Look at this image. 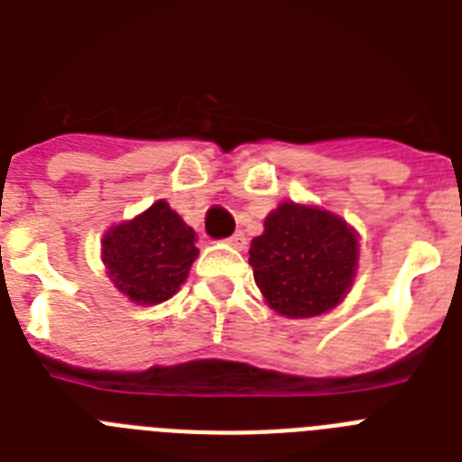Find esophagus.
Wrapping results in <instances>:
<instances>
[{
	"mask_svg": "<svg viewBox=\"0 0 462 462\" xmlns=\"http://www.w3.org/2000/svg\"><path fill=\"white\" fill-rule=\"evenodd\" d=\"M227 245L235 246V249H245V246H246V235L242 230L235 232L232 237H227Z\"/></svg>",
	"mask_w": 462,
	"mask_h": 462,
	"instance_id": "34e87169",
	"label": "esophagus"
}]
</instances>
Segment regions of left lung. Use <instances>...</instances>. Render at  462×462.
Wrapping results in <instances>:
<instances>
[{
  "instance_id": "1",
  "label": "left lung",
  "mask_w": 462,
  "mask_h": 462,
  "mask_svg": "<svg viewBox=\"0 0 462 462\" xmlns=\"http://www.w3.org/2000/svg\"><path fill=\"white\" fill-rule=\"evenodd\" d=\"M249 263L275 311L290 319L326 314L352 285L357 235L328 210L281 203L252 239Z\"/></svg>"
}]
</instances>
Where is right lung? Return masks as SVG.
Wrapping results in <instances>:
<instances>
[{
	"mask_svg": "<svg viewBox=\"0 0 462 462\" xmlns=\"http://www.w3.org/2000/svg\"><path fill=\"white\" fill-rule=\"evenodd\" d=\"M194 230L165 201L103 239V261L119 292L139 304H160L180 290L194 263Z\"/></svg>",
	"mask_w": 462,
	"mask_h": 462,
	"instance_id": "1",
	"label": "right lung"
}]
</instances>
